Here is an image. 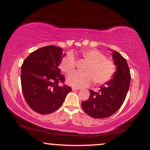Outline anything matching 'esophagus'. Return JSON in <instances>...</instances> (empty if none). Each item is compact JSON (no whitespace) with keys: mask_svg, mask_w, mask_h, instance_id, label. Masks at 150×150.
<instances>
[{"mask_svg":"<svg viewBox=\"0 0 150 150\" xmlns=\"http://www.w3.org/2000/svg\"><path fill=\"white\" fill-rule=\"evenodd\" d=\"M72 91H77V90H79V88H76V87H72L71 88Z\"/></svg>","mask_w":150,"mask_h":150,"instance_id":"esophagus-1","label":"esophagus"}]
</instances>
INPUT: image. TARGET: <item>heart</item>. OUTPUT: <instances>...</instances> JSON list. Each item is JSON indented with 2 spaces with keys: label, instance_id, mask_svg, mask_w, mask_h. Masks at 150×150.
I'll return each instance as SVG.
<instances>
[{
  "label": "heart",
  "instance_id": "1",
  "mask_svg": "<svg viewBox=\"0 0 150 150\" xmlns=\"http://www.w3.org/2000/svg\"><path fill=\"white\" fill-rule=\"evenodd\" d=\"M80 54L89 63L84 69L85 72L75 71L67 76V83L69 85L82 88L89 86L93 80L96 83L104 84L111 79L115 67L111 61L106 59L102 52L97 49H86L81 51ZM76 63L72 53H67L61 60V70L66 74L71 72L75 68Z\"/></svg>",
  "mask_w": 150,
  "mask_h": 150
}]
</instances>
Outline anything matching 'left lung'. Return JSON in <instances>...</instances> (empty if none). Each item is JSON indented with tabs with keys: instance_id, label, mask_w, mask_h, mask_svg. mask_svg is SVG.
I'll list each match as a JSON object with an SVG mask.
<instances>
[{
	"instance_id": "8db88e82",
	"label": "left lung",
	"mask_w": 150,
	"mask_h": 150,
	"mask_svg": "<svg viewBox=\"0 0 150 150\" xmlns=\"http://www.w3.org/2000/svg\"><path fill=\"white\" fill-rule=\"evenodd\" d=\"M110 50L116 66L113 78L100 87L98 92L89 90V98L81 104L86 113L93 118L108 117L120 109L130 86L131 76L127 61L118 52Z\"/></svg>"
}]
</instances>
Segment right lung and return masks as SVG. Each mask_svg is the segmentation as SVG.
<instances>
[{"label":"right lung","instance_id":"right-lung-1","mask_svg":"<svg viewBox=\"0 0 150 150\" xmlns=\"http://www.w3.org/2000/svg\"><path fill=\"white\" fill-rule=\"evenodd\" d=\"M63 49L48 46L30 53L21 67L22 93L28 105L42 115L58 109L67 94L71 91L68 86H60L65 78L59 69L65 57Z\"/></svg>","mask_w":150,"mask_h":150}]
</instances>
